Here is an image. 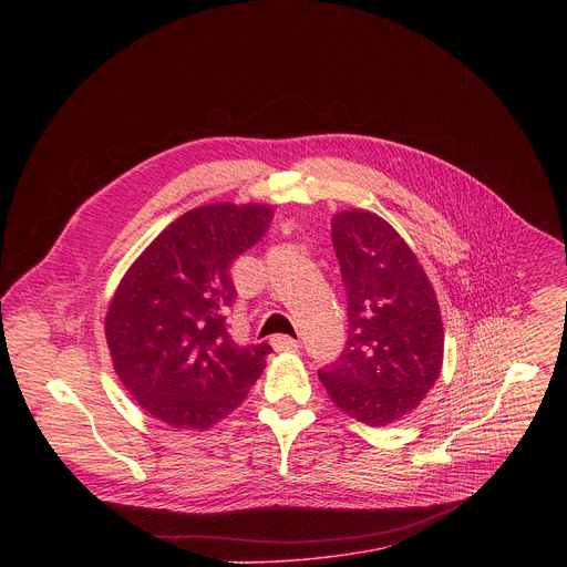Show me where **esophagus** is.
<instances>
[{
    "label": "esophagus",
    "instance_id": "34e87169",
    "mask_svg": "<svg viewBox=\"0 0 567 567\" xmlns=\"http://www.w3.org/2000/svg\"><path fill=\"white\" fill-rule=\"evenodd\" d=\"M271 346L278 350V352H296L300 348V343L291 337H285V334H276L271 339Z\"/></svg>",
    "mask_w": 567,
    "mask_h": 567
}]
</instances>
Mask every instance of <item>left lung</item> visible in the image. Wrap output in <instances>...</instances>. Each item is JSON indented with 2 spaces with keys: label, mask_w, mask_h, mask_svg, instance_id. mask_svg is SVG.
Returning <instances> with one entry per match:
<instances>
[{
  "label": "left lung",
  "mask_w": 567,
  "mask_h": 567,
  "mask_svg": "<svg viewBox=\"0 0 567 567\" xmlns=\"http://www.w3.org/2000/svg\"><path fill=\"white\" fill-rule=\"evenodd\" d=\"M332 241L348 293V343L318 370L337 406L388 426L420 406L442 370L444 330L435 291L399 233L379 215L334 217Z\"/></svg>",
  "instance_id": "8db88e82"
}]
</instances>
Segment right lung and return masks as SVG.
<instances>
[{
  "label": "right lung",
  "mask_w": 567,
  "mask_h": 567,
  "mask_svg": "<svg viewBox=\"0 0 567 567\" xmlns=\"http://www.w3.org/2000/svg\"><path fill=\"white\" fill-rule=\"evenodd\" d=\"M269 206L213 204L175 219L130 267L105 334L114 368L152 417L206 431L237 409L271 346H239L230 265L265 237Z\"/></svg>",
  "instance_id": "right-lung-1"
}]
</instances>
